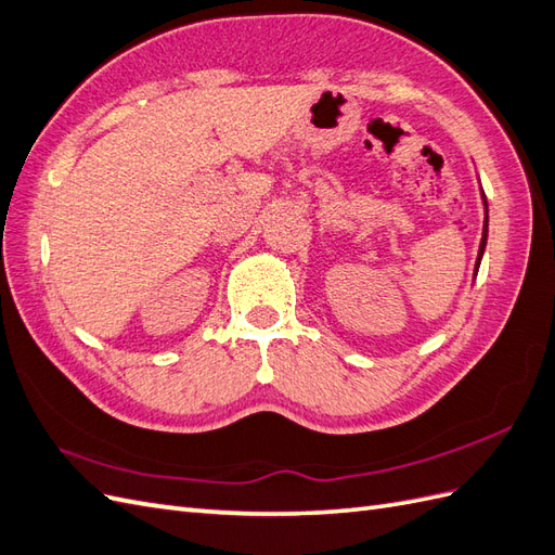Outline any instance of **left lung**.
Instances as JSON below:
<instances>
[{"mask_svg":"<svg viewBox=\"0 0 555 555\" xmlns=\"http://www.w3.org/2000/svg\"><path fill=\"white\" fill-rule=\"evenodd\" d=\"M481 199H483V209H486V218H483V234H481V244H479V256H477V267H474V276H477V272H479V264H481V256H483V250H486V240H488V202H486V195H483V190H481Z\"/></svg>","mask_w":555,"mask_h":555,"instance_id":"8db88e82","label":"left lung"}]
</instances>
